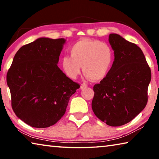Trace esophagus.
I'll return each mask as SVG.
<instances>
[{"mask_svg":"<svg viewBox=\"0 0 159 159\" xmlns=\"http://www.w3.org/2000/svg\"><path fill=\"white\" fill-rule=\"evenodd\" d=\"M85 88H87V85L85 84V83H83V84L80 85V89H84Z\"/></svg>","mask_w":159,"mask_h":159,"instance_id":"esophagus-1","label":"esophagus"}]
</instances>
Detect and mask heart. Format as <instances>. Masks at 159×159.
Masks as SVG:
<instances>
[{
    "mask_svg": "<svg viewBox=\"0 0 159 159\" xmlns=\"http://www.w3.org/2000/svg\"><path fill=\"white\" fill-rule=\"evenodd\" d=\"M70 56L61 60L62 70L70 79H75L83 71L88 79L99 81L104 79L111 69L113 52L108 45L98 40L83 39L70 48Z\"/></svg>",
    "mask_w": 159,
    "mask_h": 159,
    "instance_id": "obj_1",
    "label": "heart"
}]
</instances>
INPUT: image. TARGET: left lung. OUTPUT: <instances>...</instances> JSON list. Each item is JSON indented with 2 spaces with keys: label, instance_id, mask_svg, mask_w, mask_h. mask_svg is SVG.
<instances>
[{
  "label": "left lung",
  "instance_id": "8db88e82",
  "mask_svg": "<svg viewBox=\"0 0 159 159\" xmlns=\"http://www.w3.org/2000/svg\"><path fill=\"white\" fill-rule=\"evenodd\" d=\"M109 42L114 51V61L107 76L94 85L92 109L106 124L120 126L146 107L152 73L136 44L116 34H109Z\"/></svg>",
  "mask_w": 159,
  "mask_h": 159
}]
</instances>
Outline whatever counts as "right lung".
Listing matches in <instances>:
<instances>
[{"label": "right lung", "instance_id": "obj_1", "mask_svg": "<svg viewBox=\"0 0 159 159\" xmlns=\"http://www.w3.org/2000/svg\"><path fill=\"white\" fill-rule=\"evenodd\" d=\"M64 39L39 38L21 47L7 74L12 108L31 127L55 124L65 114L70 97L80 88L57 66Z\"/></svg>", "mask_w": 159, "mask_h": 159}]
</instances>
